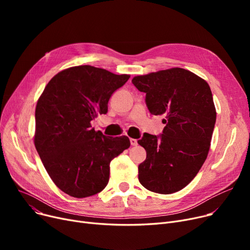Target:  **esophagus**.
Wrapping results in <instances>:
<instances>
[{"instance_id":"1","label":"esophagus","mask_w":250,"mask_h":250,"mask_svg":"<svg viewBox=\"0 0 250 250\" xmlns=\"http://www.w3.org/2000/svg\"><path fill=\"white\" fill-rule=\"evenodd\" d=\"M129 142H130V145H132V146H137L138 145V141L136 139H130Z\"/></svg>"}]
</instances>
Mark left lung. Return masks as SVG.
<instances>
[{"instance_id": "8db88e82", "label": "left lung", "mask_w": 250, "mask_h": 250, "mask_svg": "<svg viewBox=\"0 0 250 250\" xmlns=\"http://www.w3.org/2000/svg\"><path fill=\"white\" fill-rule=\"evenodd\" d=\"M136 88L146 93L151 114L165 115L162 134L145 133L138 143L147 158L139 165V181L162 194L176 192L195 177L205 163L216 124L208 84L181 69L135 77Z\"/></svg>"}]
</instances>
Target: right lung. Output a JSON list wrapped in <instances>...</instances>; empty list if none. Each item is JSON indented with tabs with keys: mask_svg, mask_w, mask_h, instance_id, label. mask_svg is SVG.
<instances>
[{
	"mask_svg": "<svg viewBox=\"0 0 250 250\" xmlns=\"http://www.w3.org/2000/svg\"><path fill=\"white\" fill-rule=\"evenodd\" d=\"M128 79L129 75L78 65L57 74L37 101L36 151L56 186L74 198L103 190L111 160L130 146L127 137L104 136L90 124L107 113L109 98Z\"/></svg>",
	"mask_w": 250,
	"mask_h": 250,
	"instance_id": "obj_1",
	"label": "right lung"
}]
</instances>
